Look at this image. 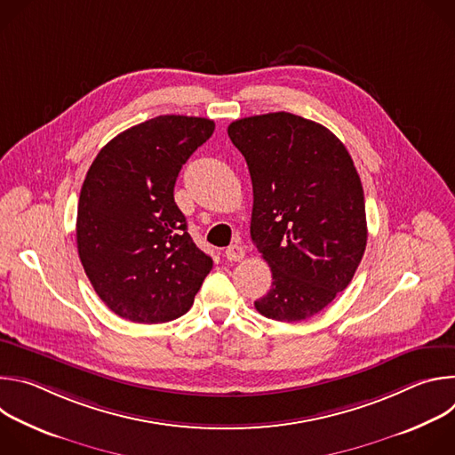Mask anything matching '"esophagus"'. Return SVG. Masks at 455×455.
Masks as SVG:
<instances>
[{
  "mask_svg": "<svg viewBox=\"0 0 455 455\" xmlns=\"http://www.w3.org/2000/svg\"><path fill=\"white\" fill-rule=\"evenodd\" d=\"M225 257L228 259V261H241V259L244 257V248L241 244H230L225 250Z\"/></svg>",
  "mask_w": 455,
  "mask_h": 455,
  "instance_id": "34e87169",
  "label": "esophagus"
}]
</instances>
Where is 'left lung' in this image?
<instances>
[{"label":"left lung","mask_w":455,"mask_h":455,"mask_svg":"<svg viewBox=\"0 0 455 455\" xmlns=\"http://www.w3.org/2000/svg\"><path fill=\"white\" fill-rule=\"evenodd\" d=\"M246 160L250 235L272 268L255 309L279 322L322 311L351 283L367 244L363 188L346 146L313 120L277 111L228 125Z\"/></svg>","instance_id":"left-lung-1"}]
</instances>
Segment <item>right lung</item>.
I'll use <instances>...</instances> for the list:
<instances>
[{"instance_id":"right-lung-1","label":"right lung","mask_w":455,"mask_h":455,"mask_svg":"<svg viewBox=\"0 0 455 455\" xmlns=\"http://www.w3.org/2000/svg\"><path fill=\"white\" fill-rule=\"evenodd\" d=\"M212 133L209 118L160 115L116 135L88 169L77 250L93 290L115 315L139 323L174 320L212 270L174 202L181 165Z\"/></svg>"}]
</instances>
